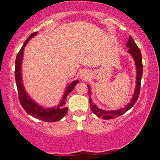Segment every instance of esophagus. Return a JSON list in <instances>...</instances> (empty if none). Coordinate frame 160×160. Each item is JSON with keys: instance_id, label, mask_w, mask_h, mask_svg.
<instances>
[{"instance_id": "34e87169", "label": "esophagus", "mask_w": 160, "mask_h": 160, "mask_svg": "<svg viewBox=\"0 0 160 160\" xmlns=\"http://www.w3.org/2000/svg\"><path fill=\"white\" fill-rule=\"evenodd\" d=\"M81 78H82L83 80L87 79V78H89L88 73H86V72H83V73H82V74H81Z\"/></svg>"}]
</instances>
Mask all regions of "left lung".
I'll return each instance as SVG.
<instances>
[{"label":"left lung","instance_id":"1","mask_svg":"<svg viewBox=\"0 0 160 160\" xmlns=\"http://www.w3.org/2000/svg\"><path fill=\"white\" fill-rule=\"evenodd\" d=\"M127 47L129 48L128 52L133 57L134 60L135 61V65H136V70H137V75H136V87H135V93L132 96L131 102L125 108H120L119 110L117 111H103L101 109L98 108L93 102H92V99L90 98L91 92H90V87L89 85L88 87V93H89V104H90V108L92 112L97 116L98 117H101L103 119H114V118L119 117L127 112L128 110L132 108L134 106L135 102H136L138 98L139 97L140 94V89H141V82L142 78V74H143V63H142V55L141 52L140 51L139 48L138 47L136 43L133 40L131 36L129 37V40L127 43Z\"/></svg>","mask_w":160,"mask_h":160}]
</instances>
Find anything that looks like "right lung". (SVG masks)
<instances>
[{
  "instance_id": "right-lung-1",
  "label": "right lung",
  "mask_w": 160,
  "mask_h": 160,
  "mask_svg": "<svg viewBox=\"0 0 160 160\" xmlns=\"http://www.w3.org/2000/svg\"><path fill=\"white\" fill-rule=\"evenodd\" d=\"M37 32H35L32 33L28 37V38L24 43L21 49L17 54L16 61H15V79H16V84L17 87V92L19 95V100L20 102L21 106H22L24 110L27 112L28 114L32 116L36 119H38L42 121L47 122H57L59 120L62 119L67 113L68 108L65 107V103H66V98L67 96L71 93L76 84H78V81H74L70 84L67 87L66 90L65 92V95L63 96L62 100L60 102V104L55 108H47L44 109L42 107L37 105L33 100H31V98H29V96L25 92L24 89L22 82V77H21V63L22 59L24 47H25L30 39L36 36Z\"/></svg>"
}]
</instances>
